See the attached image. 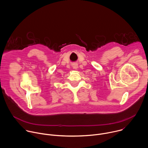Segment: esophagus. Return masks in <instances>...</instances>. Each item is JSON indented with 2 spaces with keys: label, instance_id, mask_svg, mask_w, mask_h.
Wrapping results in <instances>:
<instances>
[{
  "label": "esophagus",
  "instance_id": "esophagus-1",
  "mask_svg": "<svg viewBox=\"0 0 148 148\" xmlns=\"http://www.w3.org/2000/svg\"><path fill=\"white\" fill-rule=\"evenodd\" d=\"M72 67L73 69H77V68H78V65L77 64H73L72 65Z\"/></svg>",
  "mask_w": 148,
  "mask_h": 148
}]
</instances>
